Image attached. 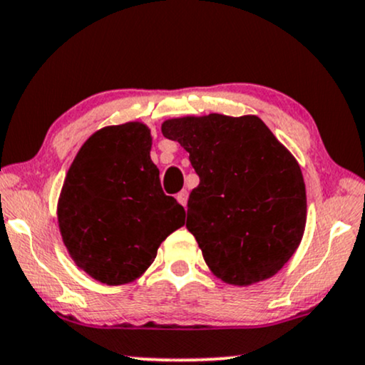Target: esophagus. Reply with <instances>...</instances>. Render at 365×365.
I'll use <instances>...</instances> for the list:
<instances>
[{
    "mask_svg": "<svg viewBox=\"0 0 365 365\" xmlns=\"http://www.w3.org/2000/svg\"><path fill=\"white\" fill-rule=\"evenodd\" d=\"M177 200H178V204H180V205L185 207V205H187V200H188V192H187V190H182V192H180L178 195H177Z\"/></svg>",
    "mask_w": 365,
    "mask_h": 365,
    "instance_id": "1",
    "label": "esophagus"
}]
</instances>
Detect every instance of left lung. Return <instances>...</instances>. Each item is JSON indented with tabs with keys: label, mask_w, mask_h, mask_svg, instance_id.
I'll return each mask as SVG.
<instances>
[{
	"label": "left lung",
	"mask_w": 365,
	"mask_h": 365,
	"mask_svg": "<svg viewBox=\"0 0 365 365\" xmlns=\"http://www.w3.org/2000/svg\"><path fill=\"white\" fill-rule=\"evenodd\" d=\"M161 133L190 153L200 183L188 197L187 229L224 283L249 286L278 273L302 242V170L257 116L168 119Z\"/></svg>",
	"instance_id": "1"
}]
</instances>
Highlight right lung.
Listing matches in <instances>:
<instances>
[{"instance_id": "right-lung-1", "label": "right lung", "mask_w": 365, "mask_h": 365, "mask_svg": "<svg viewBox=\"0 0 365 365\" xmlns=\"http://www.w3.org/2000/svg\"><path fill=\"white\" fill-rule=\"evenodd\" d=\"M143 123L96 131L68 168L58 198V227L68 255L104 284L145 273L160 244L185 224V210L165 195Z\"/></svg>"}]
</instances>
